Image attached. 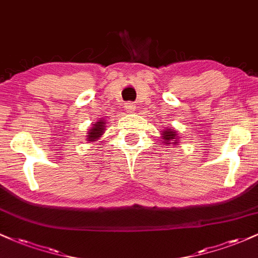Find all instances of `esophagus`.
Returning a JSON list of instances; mask_svg holds the SVG:
<instances>
[{"instance_id":"1","label":"esophagus","mask_w":258,"mask_h":258,"mask_svg":"<svg viewBox=\"0 0 258 258\" xmlns=\"http://www.w3.org/2000/svg\"><path fill=\"white\" fill-rule=\"evenodd\" d=\"M123 108H125V110L127 112H132V111H135L136 105L133 104L132 102H127V103H125V105H123Z\"/></svg>"}]
</instances>
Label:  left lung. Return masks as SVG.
Wrapping results in <instances>:
<instances>
[{"label": "left lung", "instance_id": "8db88e82", "mask_svg": "<svg viewBox=\"0 0 258 258\" xmlns=\"http://www.w3.org/2000/svg\"><path fill=\"white\" fill-rule=\"evenodd\" d=\"M176 132L171 131V130H166V131L164 132V135H162V138L166 139V141H170V139H174L176 138ZM173 143H176V142H173Z\"/></svg>", "mask_w": 258, "mask_h": 258}]
</instances>
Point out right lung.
<instances>
[{
    "mask_svg": "<svg viewBox=\"0 0 258 258\" xmlns=\"http://www.w3.org/2000/svg\"><path fill=\"white\" fill-rule=\"evenodd\" d=\"M103 123H104L103 121L94 123V126L92 127L91 131L88 132L87 139H90V141H96V139H98L100 136H102V133L104 132V126H103Z\"/></svg>",
    "mask_w": 258,
    "mask_h": 258,
    "instance_id": "obj_1",
    "label": "right lung"
}]
</instances>
